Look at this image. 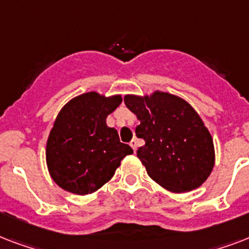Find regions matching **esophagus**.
Wrapping results in <instances>:
<instances>
[{
    "label": "esophagus",
    "instance_id": "1",
    "mask_svg": "<svg viewBox=\"0 0 249 249\" xmlns=\"http://www.w3.org/2000/svg\"><path fill=\"white\" fill-rule=\"evenodd\" d=\"M137 146H138V143H137V140H132V142H130V147L133 148V151L134 152L137 151Z\"/></svg>",
    "mask_w": 249,
    "mask_h": 249
}]
</instances>
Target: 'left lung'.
Returning a JSON list of instances; mask_svg holds the SVG:
<instances>
[{"instance_id": "1", "label": "left lung", "mask_w": 249, "mask_h": 249, "mask_svg": "<svg viewBox=\"0 0 249 249\" xmlns=\"http://www.w3.org/2000/svg\"><path fill=\"white\" fill-rule=\"evenodd\" d=\"M124 102L141 121L136 134L146 143L137 156L148 176L176 194L200 187L216 156L212 136L193 106L160 90L143 97L126 94Z\"/></svg>"}]
</instances>
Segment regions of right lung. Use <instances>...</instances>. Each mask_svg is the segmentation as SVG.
Segmentation results:
<instances>
[{"mask_svg": "<svg viewBox=\"0 0 249 249\" xmlns=\"http://www.w3.org/2000/svg\"><path fill=\"white\" fill-rule=\"evenodd\" d=\"M120 94L97 91L72 98L58 113L46 142V165L60 189L88 195L112 178L125 156L133 154L121 143L117 130L106 124L121 105Z\"/></svg>", "mask_w": 249, "mask_h": 249, "instance_id": "1", "label": "right lung"}]
</instances>
